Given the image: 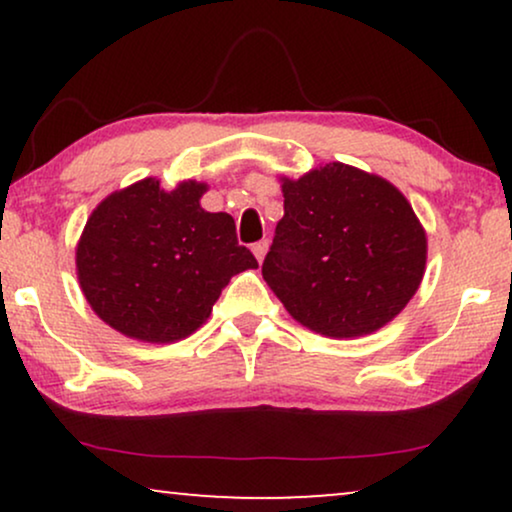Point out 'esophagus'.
Here are the masks:
<instances>
[{"label": "esophagus", "instance_id": "34e87169", "mask_svg": "<svg viewBox=\"0 0 512 512\" xmlns=\"http://www.w3.org/2000/svg\"><path fill=\"white\" fill-rule=\"evenodd\" d=\"M268 247H270V242H268V240H261V242H256L254 247H251V251H254V256L258 258V263H261L263 258H265V254H268Z\"/></svg>", "mask_w": 512, "mask_h": 512}]
</instances>
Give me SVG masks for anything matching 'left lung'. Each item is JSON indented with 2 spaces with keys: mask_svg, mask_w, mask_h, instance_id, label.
I'll list each match as a JSON object with an SVG mask.
<instances>
[{
  "mask_svg": "<svg viewBox=\"0 0 512 512\" xmlns=\"http://www.w3.org/2000/svg\"><path fill=\"white\" fill-rule=\"evenodd\" d=\"M284 216L263 279L300 324L331 338L373 333L424 277L426 235L389 181L333 163L284 179Z\"/></svg>",
  "mask_w": 512,
  "mask_h": 512,
  "instance_id": "1",
  "label": "left lung"
}]
</instances>
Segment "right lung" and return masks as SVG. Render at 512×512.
<instances>
[{
	"label": "right lung",
	"instance_id": "add662e5",
	"mask_svg": "<svg viewBox=\"0 0 512 512\" xmlns=\"http://www.w3.org/2000/svg\"><path fill=\"white\" fill-rule=\"evenodd\" d=\"M205 184L163 191L144 179L90 214L76 249L83 296L128 338L174 342L209 317L230 277L258 261L226 212L200 207Z\"/></svg>",
	"mask_w": 512,
	"mask_h": 512
}]
</instances>
